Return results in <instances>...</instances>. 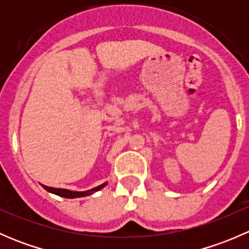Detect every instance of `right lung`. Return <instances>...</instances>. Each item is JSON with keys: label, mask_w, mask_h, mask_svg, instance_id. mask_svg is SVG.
Here are the masks:
<instances>
[{"label": "right lung", "mask_w": 249, "mask_h": 249, "mask_svg": "<svg viewBox=\"0 0 249 249\" xmlns=\"http://www.w3.org/2000/svg\"><path fill=\"white\" fill-rule=\"evenodd\" d=\"M47 192L52 193V194L59 195L61 197H66V199H76V197H83V196H88V195L94 194L95 192H99L101 190L102 188L106 187L107 182L102 183V184L97 185V187L92 188V189L85 190V192H73V190H69V189H61V188H52V187H47V185L41 184Z\"/></svg>", "instance_id": "1"}]
</instances>
